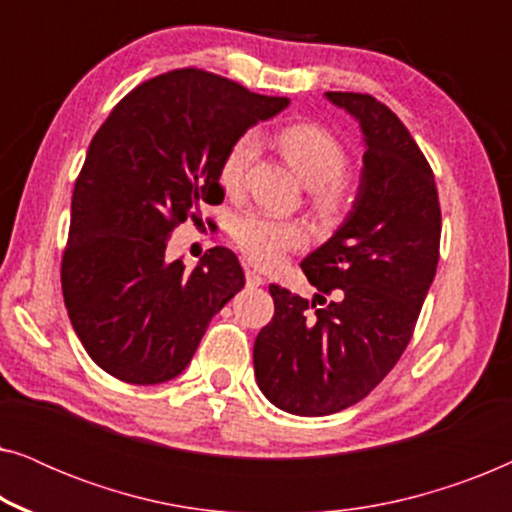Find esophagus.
<instances>
[{"instance_id": "1", "label": "esophagus", "mask_w": 512, "mask_h": 512, "mask_svg": "<svg viewBox=\"0 0 512 512\" xmlns=\"http://www.w3.org/2000/svg\"><path fill=\"white\" fill-rule=\"evenodd\" d=\"M244 277H247V284L249 286H263L265 284V279L261 277V272H256V270H251V268L244 270Z\"/></svg>"}]
</instances>
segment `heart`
<instances>
[{"label":"heart","instance_id":"obj_1","mask_svg":"<svg viewBox=\"0 0 512 512\" xmlns=\"http://www.w3.org/2000/svg\"><path fill=\"white\" fill-rule=\"evenodd\" d=\"M277 146L286 165L312 188V205L319 214L333 216L345 212L352 202V186L342 174L347 167V149L333 132L314 123H296L279 130ZM254 156L256 137L249 132L237 137L223 153L219 184L228 195L242 191ZM230 237L251 263L272 268L305 242V230L296 221L244 212L230 223Z\"/></svg>","mask_w":512,"mask_h":512}]
</instances>
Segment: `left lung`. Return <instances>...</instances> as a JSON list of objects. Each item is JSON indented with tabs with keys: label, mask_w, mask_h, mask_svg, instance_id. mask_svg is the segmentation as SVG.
<instances>
[{
	"label": "left lung",
	"mask_w": 512,
	"mask_h": 512,
	"mask_svg": "<svg viewBox=\"0 0 512 512\" xmlns=\"http://www.w3.org/2000/svg\"><path fill=\"white\" fill-rule=\"evenodd\" d=\"M326 95L366 135L359 195L300 263L317 296L270 284L275 314L254 342L258 387L303 417L359 403L396 366L436 277L443 228L433 170L401 118L373 95Z\"/></svg>",
	"instance_id": "obj_1"
}]
</instances>
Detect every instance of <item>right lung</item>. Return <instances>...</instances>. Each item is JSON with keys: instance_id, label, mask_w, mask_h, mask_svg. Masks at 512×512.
<instances>
[{"instance_id": "obj_1", "label": "right lung", "mask_w": 512, "mask_h": 512, "mask_svg": "<svg viewBox=\"0 0 512 512\" xmlns=\"http://www.w3.org/2000/svg\"><path fill=\"white\" fill-rule=\"evenodd\" d=\"M286 104L184 67L132 88L95 132L74 184L60 282L69 321L104 373L130 384L177 377L242 289L230 249H209L195 270L167 261L165 249L179 223L223 200L228 146Z\"/></svg>"}]
</instances>
